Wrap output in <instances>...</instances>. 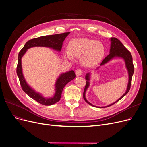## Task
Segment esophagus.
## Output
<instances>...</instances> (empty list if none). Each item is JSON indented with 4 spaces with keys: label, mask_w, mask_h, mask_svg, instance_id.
<instances>
[{
    "label": "esophagus",
    "mask_w": 147,
    "mask_h": 147,
    "mask_svg": "<svg viewBox=\"0 0 147 147\" xmlns=\"http://www.w3.org/2000/svg\"><path fill=\"white\" fill-rule=\"evenodd\" d=\"M82 73H83V71L81 69H78L76 71V75L77 76H80L82 74Z\"/></svg>",
    "instance_id": "34e87169"
}]
</instances>
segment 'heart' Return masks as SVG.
<instances>
[{"mask_svg":"<svg viewBox=\"0 0 147 147\" xmlns=\"http://www.w3.org/2000/svg\"><path fill=\"white\" fill-rule=\"evenodd\" d=\"M105 48L104 44L99 41L88 38H74L68 45V52L66 57H82L83 64L88 67L99 63L105 55Z\"/></svg>","mask_w":147,"mask_h":147,"instance_id":"obj_1","label":"heart"}]
</instances>
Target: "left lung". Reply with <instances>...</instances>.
<instances>
[{
    "instance_id": "8db88e82",
    "label": "left lung",
    "mask_w": 147,
    "mask_h": 147,
    "mask_svg": "<svg viewBox=\"0 0 147 147\" xmlns=\"http://www.w3.org/2000/svg\"><path fill=\"white\" fill-rule=\"evenodd\" d=\"M111 48H110V54L109 55H107L104 59V60L102 61V63L100 64V65H102L105 64H106L107 63H108L110 60H111V59H113L114 57H121L124 59L125 63H126V68L128 70V73H129V83H128V85H127V88L126 90V92L125 93L123 94L121 97H120L116 102H115L113 104H111L109 105L106 106V107H110L113 104H114L115 103H116L117 102H118L124 96H125L130 90V86H131V83H132V76L134 74V66L133 64V61H132V56L131 55L130 52L125 47V46L123 45L121 42L117 39V38L115 37H111ZM86 85L85 87H84V92H83V99L85 102H86L88 104L95 107V105H92V104H90V102H89L87 99L85 98V92L86 89H88V88L89 86V74H87L86 76Z\"/></svg>"
}]
</instances>
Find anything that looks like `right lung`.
I'll use <instances>...</instances> for the list:
<instances>
[{
    "label": "right lung",
    "instance_id": "obj_1",
    "mask_svg": "<svg viewBox=\"0 0 147 147\" xmlns=\"http://www.w3.org/2000/svg\"><path fill=\"white\" fill-rule=\"evenodd\" d=\"M69 33V32H67L58 34L44 36L32 38V39L28 40L25 44L24 47L21 49L19 52L18 64L17 67V74L18 76L22 89L30 98H32L35 101L42 105H51L55 104L56 102H58L61 99L63 88L69 82H70L75 78L76 74L73 70L62 74L57 79L55 84L56 92L55 95L51 98H45L41 95L36 93L27 84L22 73L21 61V58L28 48L34 47V46H45V47L52 48L54 49L60 51L61 50L62 46H63V43Z\"/></svg>",
    "mask_w": 147,
    "mask_h": 147
}]
</instances>
